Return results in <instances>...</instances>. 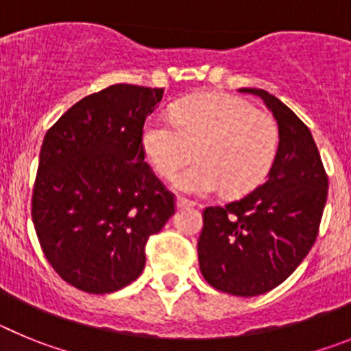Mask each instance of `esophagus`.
<instances>
[{"label":"esophagus","mask_w":351,"mask_h":351,"mask_svg":"<svg viewBox=\"0 0 351 351\" xmlns=\"http://www.w3.org/2000/svg\"><path fill=\"white\" fill-rule=\"evenodd\" d=\"M176 206H178V209H184V207H193L195 202H191V200H188V198L178 197L176 198Z\"/></svg>","instance_id":"1"}]
</instances>
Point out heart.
Segmentation results:
<instances>
[{"label":"heart","mask_w":351,"mask_h":351,"mask_svg":"<svg viewBox=\"0 0 351 351\" xmlns=\"http://www.w3.org/2000/svg\"><path fill=\"white\" fill-rule=\"evenodd\" d=\"M142 147L161 178L179 173L176 188L190 195L221 190L243 195L265 179L280 147L272 116L246 100L218 93L188 96L173 105L172 121L151 117L142 130Z\"/></svg>","instance_id":"1"}]
</instances>
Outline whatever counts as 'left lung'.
<instances>
[{"instance_id":"obj_1","label":"left lung","mask_w":351,"mask_h":351,"mask_svg":"<svg viewBox=\"0 0 351 351\" xmlns=\"http://www.w3.org/2000/svg\"><path fill=\"white\" fill-rule=\"evenodd\" d=\"M280 147L267 178L241 200L204 209L198 265L207 283L237 297H255L283 283L315 244L328 179L309 128L263 89Z\"/></svg>"}]
</instances>
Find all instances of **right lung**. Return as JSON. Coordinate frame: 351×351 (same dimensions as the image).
I'll return each mask as SVG.
<instances>
[{"label": "right lung", "instance_id": "right-lung-1", "mask_svg": "<svg viewBox=\"0 0 351 351\" xmlns=\"http://www.w3.org/2000/svg\"><path fill=\"white\" fill-rule=\"evenodd\" d=\"M161 98L163 89L114 84L45 133L31 218L45 258L79 290L110 293L137 280L147 239L176 213L142 147L145 117Z\"/></svg>", "mask_w": 351, "mask_h": 351}]
</instances>
